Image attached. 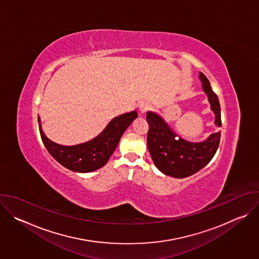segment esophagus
I'll list each match as a JSON object with an SVG mask.
<instances>
[{"instance_id":"1","label":"esophagus","mask_w":259,"mask_h":259,"mask_svg":"<svg viewBox=\"0 0 259 259\" xmlns=\"http://www.w3.org/2000/svg\"><path fill=\"white\" fill-rule=\"evenodd\" d=\"M150 109V104L147 103V102H141L140 104H139V112L140 113H142V114H144L146 110H149Z\"/></svg>"}]
</instances>
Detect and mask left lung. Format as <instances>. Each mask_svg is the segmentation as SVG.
<instances>
[{"label": "left lung", "mask_w": 259, "mask_h": 259, "mask_svg": "<svg viewBox=\"0 0 259 259\" xmlns=\"http://www.w3.org/2000/svg\"><path fill=\"white\" fill-rule=\"evenodd\" d=\"M202 88L208 97L210 108L214 113V124L221 126L220 104L208 79L200 72ZM150 124L147 133V147L155 166L164 174L175 178L191 176L205 167L214 157L220 140V131L212 133L200 142L188 141L180 137L157 113L147 112Z\"/></svg>", "instance_id": "obj_1"}]
</instances>
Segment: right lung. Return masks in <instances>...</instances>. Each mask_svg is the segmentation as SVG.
I'll list each match as a JSON object with an SVG mask.
<instances>
[{"label": "right lung", "instance_id": "add662e5", "mask_svg": "<svg viewBox=\"0 0 259 259\" xmlns=\"http://www.w3.org/2000/svg\"><path fill=\"white\" fill-rule=\"evenodd\" d=\"M137 117L136 110L120 115L110 121L99 135L76 145H61L50 140L42 130L40 117L38 121L42 141L49 154L63 167L75 172L87 173L107 163L122 135Z\"/></svg>", "mask_w": 259, "mask_h": 259}]
</instances>
